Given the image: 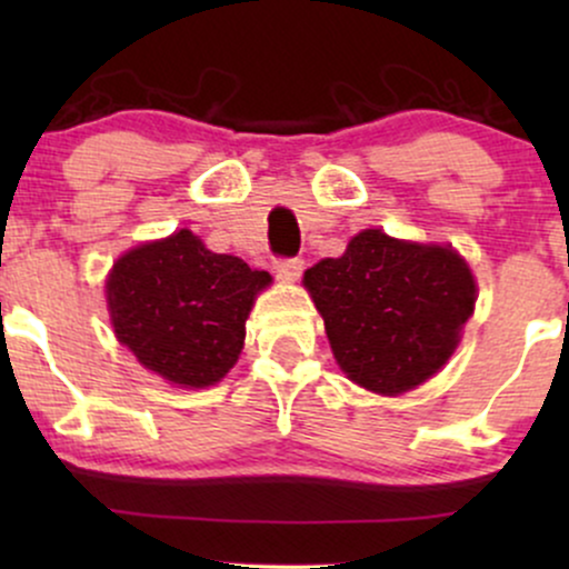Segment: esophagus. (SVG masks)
I'll return each mask as SVG.
<instances>
[{
  "label": "esophagus",
  "mask_w": 569,
  "mask_h": 569,
  "mask_svg": "<svg viewBox=\"0 0 569 569\" xmlns=\"http://www.w3.org/2000/svg\"><path fill=\"white\" fill-rule=\"evenodd\" d=\"M272 270H276V276L280 280H297L299 276H302L305 262L299 257H283V259H276Z\"/></svg>",
  "instance_id": "34e87169"
}]
</instances>
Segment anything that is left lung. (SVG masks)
Returning a JSON list of instances; mask_svg holds the SVG:
<instances>
[{
  "label": "left lung",
  "instance_id": "obj_1",
  "mask_svg": "<svg viewBox=\"0 0 569 569\" xmlns=\"http://www.w3.org/2000/svg\"><path fill=\"white\" fill-rule=\"evenodd\" d=\"M345 375L375 393H403L449 361L473 316L468 264L441 246L363 230L339 259L305 272Z\"/></svg>",
  "mask_w": 569,
  "mask_h": 569
}]
</instances>
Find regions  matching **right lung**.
<instances>
[{
  "mask_svg": "<svg viewBox=\"0 0 569 569\" xmlns=\"http://www.w3.org/2000/svg\"><path fill=\"white\" fill-rule=\"evenodd\" d=\"M270 280L179 230L117 259L107 283L114 335L162 380L206 388L238 361L253 297Z\"/></svg>",
  "mask_w": 569,
  "mask_h": 569,
  "instance_id": "add662e5",
  "label": "right lung"
}]
</instances>
